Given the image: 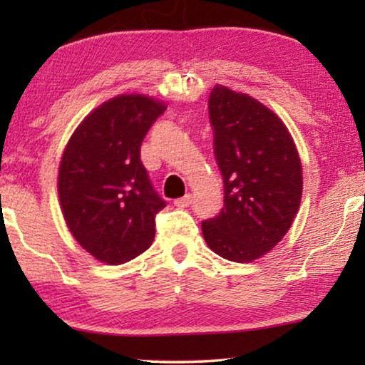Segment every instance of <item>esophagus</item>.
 <instances>
[{"label": "esophagus", "instance_id": "esophagus-1", "mask_svg": "<svg viewBox=\"0 0 365 365\" xmlns=\"http://www.w3.org/2000/svg\"><path fill=\"white\" fill-rule=\"evenodd\" d=\"M191 201H193V196L191 195H185L183 197H178V200L174 201V205L177 207H188L191 205Z\"/></svg>", "mask_w": 365, "mask_h": 365}]
</instances>
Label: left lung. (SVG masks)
I'll use <instances>...</instances> for the list:
<instances>
[{
    "label": "left lung",
    "mask_w": 365,
    "mask_h": 365,
    "mask_svg": "<svg viewBox=\"0 0 365 365\" xmlns=\"http://www.w3.org/2000/svg\"><path fill=\"white\" fill-rule=\"evenodd\" d=\"M209 119L225 205L202 222V237L228 261H256L282 242L299 211V154L274 110L224 85L209 95Z\"/></svg>",
    "instance_id": "8db88e82"
}]
</instances>
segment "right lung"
I'll return each mask as SVG.
<instances>
[{
  "label": "right lung",
  "instance_id": "right-lung-1",
  "mask_svg": "<svg viewBox=\"0 0 365 365\" xmlns=\"http://www.w3.org/2000/svg\"><path fill=\"white\" fill-rule=\"evenodd\" d=\"M168 104L130 93L104 101L64 148L58 195L67 228L100 262L119 265L150 248L165 207L148 178L140 148Z\"/></svg>",
  "mask_w": 365,
  "mask_h": 365
}]
</instances>
